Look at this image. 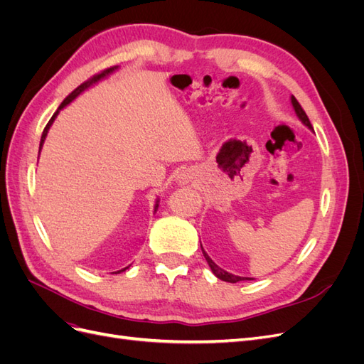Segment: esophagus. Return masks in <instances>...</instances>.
Returning <instances> with one entry per match:
<instances>
[{"label": "esophagus", "instance_id": "esophagus-1", "mask_svg": "<svg viewBox=\"0 0 364 364\" xmlns=\"http://www.w3.org/2000/svg\"><path fill=\"white\" fill-rule=\"evenodd\" d=\"M193 176H194V173H191L190 170H185V171L181 174V181H182V183H188V182H191V181H193Z\"/></svg>", "mask_w": 364, "mask_h": 364}]
</instances>
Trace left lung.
<instances>
[{"instance_id":"obj_1","label":"left lung","mask_w":364,"mask_h":364,"mask_svg":"<svg viewBox=\"0 0 364 364\" xmlns=\"http://www.w3.org/2000/svg\"><path fill=\"white\" fill-rule=\"evenodd\" d=\"M291 103H293V107H294V111H296V114H297V117L301 118V121L302 123L305 124V126H308L310 129H313V126H311V123H310V119H308V117H306V114H305V111L302 109V106L299 105V102L296 100V97L294 95H291ZM200 247H202V245H200ZM202 252H203V257H205V259L208 261V264H209V267H211V270H213V273L215 274V277L218 278V279H222V281H226V282H232V284H235V282H238V281H250V278H243V277H235V274H232V273H228L226 270H223V269H220L217 264L208 257V253L203 250V247H202Z\"/></svg>"}]
</instances>
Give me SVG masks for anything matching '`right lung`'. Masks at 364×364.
Wrapping results in <instances>:
<instances>
[{"label":"right lung","mask_w":364,"mask_h":364,"mask_svg":"<svg viewBox=\"0 0 364 364\" xmlns=\"http://www.w3.org/2000/svg\"><path fill=\"white\" fill-rule=\"evenodd\" d=\"M118 67H112V68H107V70H103L102 73H98V74H95V75H92L91 77V79H87L86 82H83L80 86H77L75 87V90L67 97V98H65V100L62 102V105L59 106V109H58V111L56 112H54V115L50 118V121H48V123H47V126H46V129H43V132H42V136H41V144H39V151H41V149H42V144H43V141H46V136H47V134H48V129H50V126L53 124V121H54V118H56V115L59 114V111H60V109L62 107H65V106H67L70 102H73L74 100V98L77 97V95H79L80 92H83L85 90H86V87H90L92 83H95L97 80H100L102 79V77H105V75H107L109 73H112L114 70H117ZM158 206V205H156ZM126 269H129V267H126ZM126 269H123V270H118L117 273H119V272H124Z\"/></svg>","instance_id":"right-lung-1"}]
</instances>
